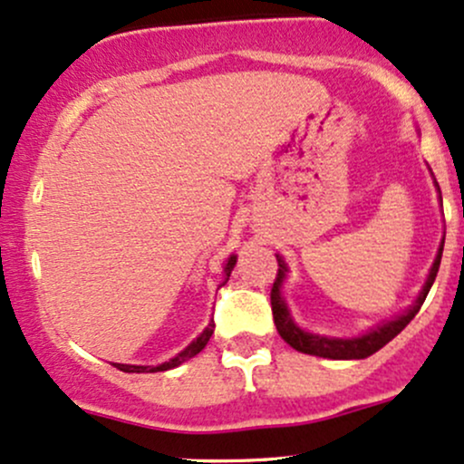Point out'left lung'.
Wrapping results in <instances>:
<instances>
[{"instance_id":"1","label":"left lung","mask_w":464,"mask_h":464,"mask_svg":"<svg viewBox=\"0 0 464 464\" xmlns=\"http://www.w3.org/2000/svg\"><path fill=\"white\" fill-rule=\"evenodd\" d=\"M436 183V179H433ZM436 190L440 194V188L436 183ZM440 206H442V197H440ZM442 247H445V237H442L440 247H438L436 258H433V266L430 274H427V281L422 285L420 294H418L416 301L407 307L405 312L396 314V316L390 318V321H382L378 325H373L372 330H367L365 334H358V336H350V338H338V336H323V334H314V332H305L303 327H298L294 323L290 310H287V303L283 298V283H285L287 272V263L283 261L281 254H276L278 261V274L276 281L272 285V314H274V325H276L278 334H281L283 341L287 345L294 347L296 352L310 353V356H321V358H332V361H361V358L372 356L376 353L381 347H385L387 343L392 341L393 336H398L413 316H416L420 305L425 303L427 294H430L433 281H436L438 267H440V258H442Z\"/></svg>"}]
</instances>
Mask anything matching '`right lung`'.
Returning <instances> with one entry per match:
<instances>
[{
	"instance_id": "right-lung-1",
	"label": "right lung",
	"mask_w": 464,
	"mask_h": 464,
	"mask_svg": "<svg viewBox=\"0 0 464 464\" xmlns=\"http://www.w3.org/2000/svg\"><path fill=\"white\" fill-rule=\"evenodd\" d=\"M234 266H237V254H230V258H227V261H226V267H223V283H221V285H226V283H227V278H230ZM221 285H218V287H221ZM212 334H214V318H212L210 323H208L206 330L198 334V336L194 338L190 345L186 347V350L179 352L177 356L170 358V361L161 362V365H123V362H112V365L117 367V370H121V372H126V373H152V372L172 370V367H179V365H181V362H186L188 358L197 356V353L208 345V341H210Z\"/></svg>"
}]
</instances>
